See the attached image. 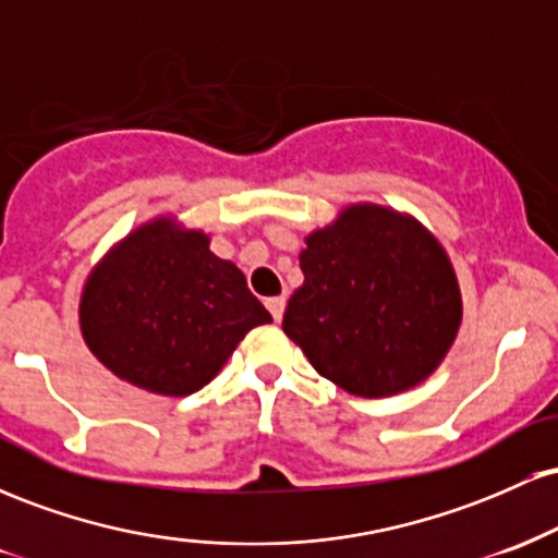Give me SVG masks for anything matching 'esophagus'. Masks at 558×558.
I'll list each match as a JSON object with an SVG mask.
<instances>
[{
    "label": "esophagus",
    "mask_w": 558,
    "mask_h": 558,
    "mask_svg": "<svg viewBox=\"0 0 558 558\" xmlns=\"http://www.w3.org/2000/svg\"><path fill=\"white\" fill-rule=\"evenodd\" d=\"M267 310H270L275 323H280V319H283V312H286V296L267 299Z\"/></svg>",
    "instance_id": "34e87169"
}]
</instances>
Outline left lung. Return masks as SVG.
<instances>
[{
    "label": "left lung",
    "instance_id": "left-lung-1",
    "mask_svg": "<svg viewBox=\"0 0 558 558\" xmlns=\"http://www.w3.org/2000/svg\"><path fill=\"white\" fill-rule=\"evenodd\" d=\"M304 283L283 332L345 393L388 399L425 383L462 328V291L417 217L356 202L304 239Z\"/></svg>",
    "mask_w": 558,
    "mask_h": 558
}]
</instances>
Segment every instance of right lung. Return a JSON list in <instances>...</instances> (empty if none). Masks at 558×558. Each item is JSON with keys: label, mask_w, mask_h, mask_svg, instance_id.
Returning <instances> with one entry per match:
<instances>
[{"label": "right lung", "mask_w": 558, "mask_h": 558, "mask_svg": "<svg viewBox=\"0 0 558 558\" xmlns=\"http://www.w3.org/2000/svg\"><path fill=\"white\" fill-rule=\"evenodd\" d=\"M270 312L209 233L157 215L120 239L88 272L78 325L88 351L120 380L157 396L207 386Z\"/></svg>", "instance_id": "1"}]
</instances>
